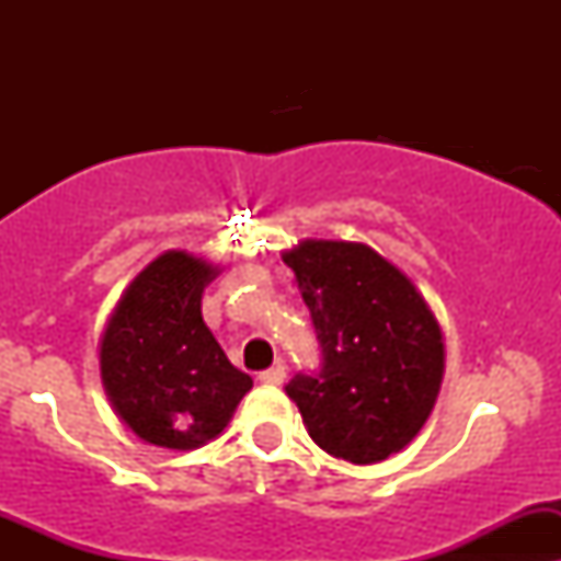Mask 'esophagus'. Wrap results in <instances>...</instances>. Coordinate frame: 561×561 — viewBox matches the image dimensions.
<instances>
[{"mask_svg": "<svg viewBox=\"0 0 561 561\" xmlns=\"http://www.w3.org/2000/svg\"><path fill=\"white\" fill-rule=\"evenodd\" d=\"M285 377H287V369H285V364L279 360V364H274L271 369L260 371L257 380L265 382V386H282V382H285Z\"/></svg>", "mask_w": 561, "mask_h": 561, "instance_id": "esophagus-1", "label": "esophagus"}]
</instances>
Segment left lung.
<instances>
[{
    "mask_svg": "<svg viewBox=\"0 0 561 561\" xmlns=\"http://www.w3.org/2000/svg\"><path fill=\"white\" fill-rule=\"evenodd\" d=\"M320 342V369L285 386L325 454L375 463L426 423L445 371L437 317L366 244L304 241L285 252Z\"/></svg>",
    "mask_w": 561,
    "mask_h": 561,
    "instance_id": "obj_1",
    "label": "left lung"
}]
</instances>
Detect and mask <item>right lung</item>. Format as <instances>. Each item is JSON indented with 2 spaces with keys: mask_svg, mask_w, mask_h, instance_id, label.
Here are the masks:
<instances>
[{
  "mask_svg": "<svg viewBox=\"0 0 561 561\" xmlns=\"http://www.w3.org/2000/svg\"><path fill=\"white\" fill-rule=\"evenodd\" d=\"M214 276L206 260L160 254L135 276L103 333L107 399L140 439L160 448L206 445L252 388L203 322V287Z\"/></svg>",
  "mask_w": 561,
  "mask_h": 561,
  "instance_id": "add662e5",
  "label": "right lung"
}]
</instances>
